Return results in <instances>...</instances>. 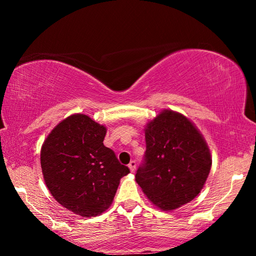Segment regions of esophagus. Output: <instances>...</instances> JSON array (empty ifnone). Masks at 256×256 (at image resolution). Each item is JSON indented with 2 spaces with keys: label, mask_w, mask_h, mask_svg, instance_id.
Wrapping results in <instances>:
<instances>
[{
  "label": "esophagus",
  "mask_w": 256,
  "mask_h": 256,
  "mask_svg": "<svg viewBox=\"0 0 256 256\" xmlns=\"http://www.w3.org/2000/svg\"><path fill=\"white\" fill-rule=\"evenodd\" d=\"M128 168L131 170L132 172H136V160H131V162L128 164Z\"/></svg>",
  "instance_id": "obj_1"
}]
</instances>
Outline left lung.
Listing matches in <instances>:
<instances>
[{
	"instance_id": "8db88e82",
	"label": "left lung",
	"mask_w": 256,
	"mask_h": 256,
	"mask_svg": "<svg viewBox=\"0 0 256 256\" xmlns=\"http://www.w3.org/2000/svg\"><path fill=\"white\" fill-rule=\"evenodd\" d=\"M146 144L136 180L149 200L164 211L192 201L212 162L196 128L182 114L164 110L146 128Z\"/></svg>"
}]
</instances>
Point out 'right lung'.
<instances>
[{"instance_id":"obj_1","label":"right lung","mask_w":256,"mask_h":256,"mask_svg":"<svg viewBox=\"0 0 256 256\" xmlns=\"http://www.w3.org/2000/svg\"><path fill=\"white\" fill-rule=\"evenodd\" d=\"M106 128L76 114L60 122L44 142L40 164L45 183L60 206L82 216L108 209L128 166L104 146Z\"/></svg>"}]
</instances>
